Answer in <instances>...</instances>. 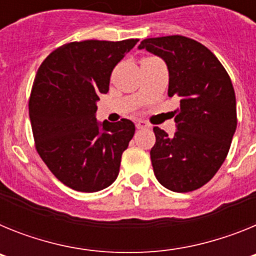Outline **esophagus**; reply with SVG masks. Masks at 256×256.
Returning a JSON list of instances; mask_svg holds the SVG:
<instances>
[{"instance_id":"1","label":"esophagus","mask_w":256,"mask_h":256,"mask_svg":"<svg viewBox=\"0 0 256 256\" xmlns=\"http://www.w3.org/2000/svg\"><path fill=\"white\" fill-rule=\"evenodd\" d=\"M136 126H137V130H144V128H150V124L146 123L144 120H137Z\"/></svg>"}]
</instances>
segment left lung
<instances>
[{"mask_svg":"<svg viewBox=\"0 0 256 256\" xmlns=\"http://www.w3.org/2000/svg\"><path fill=\"white\" fill-rule=\"evenodd\" d=\"M144 48L165 61L168 96L180 98L177 130L169 137L154 128L156 142L151 162L156 180L174 192L202 187L227 158L237 126L236 96L220 61L198 40L183 36L148 38Z\"/></svg>","mask_w":256,"mask_h":256,"instance_id":"8db88e82","label":"left lung"}]
</instances>
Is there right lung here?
<instances>
[{
  "mask_svg": "<svg viewBox=\"0 0 256 256\" xmlns=\"http://www.w3.org/2000/svg\"><path fill=\"white\" fill-rule=\"evenodd\" d=\"M138 40L72 42L51 52L36 76L29 118L38 154L65 186L97 192L116 180L123 151L134 134L128 119H96L115 65Z\"/></svg>",
  "mask_w": 256,
  "mask_h": 256,
  "instance_id": "1",
  "label": "right lung"
}]
</instances>
